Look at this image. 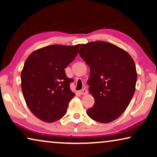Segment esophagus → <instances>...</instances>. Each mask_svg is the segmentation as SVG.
Masks as SVG:
<instances>
[{"mask_svg": "<svg viewBox=\"0 0 157 157\" xmlns=\"http://www.w3.org/2000/svg\"><path fill=\"white\" fill-rule=\"evenodd\" d=\"M79 94L82 95H86L88 94V91L86 90V89H82V90L79 91Z\"/></svg>", "mask_w": 157, "mask_h": 157, "instance_id": "obj_1", "label": "esophagus"}]
</instances>
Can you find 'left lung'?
Listing matches in <instances>:
<instances>
[{
  "mask_svg": "<svg viewBox=\"0 0 157 157\" xmlns=\"http://www.w3.org/2000/svg\"><path fill=\"white\" fill-rule=\"evenodd\" d=\"M79 55L90 67L87 84L94 99L87 115L102 123L116 120L134 95L137 78L134 60L123 48L103 41L81 44Z\"/></svg>",
  "mask_w": 157,
  "mask_h": 157,
  "instance_id": "obj_1",
  "label": "left lung"
}]
</instances>
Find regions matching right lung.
Masks as SVG:
<instances>
[{
	"instance_id": "1",
	"label": "right lung",
	"mask_w": 157,
	"mask_h": 157,
	"mask_svg": "<svg viewBox=\"0 0 157 157\" xmlns=\"http://www.w3.org/2000/svg\"><path fill=\"white\" fill-rule=\"evenodd\" d=\"M79 44L50 45L34 51L21 72V87L28 108L41 121L53 123L67 111L75 93L65 68L78 55Z\"/></svg>"
}]
</instances>
